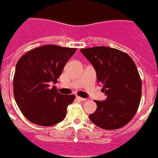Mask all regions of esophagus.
Segmentation results:
<instances>
[{"mask_svg":"<svg viewBox=\"0 0 158 158\" xmlns=\"http://www.w3.org/2000/svg\"><path fill=\"white\" fill-rule=\"evenodd\" d=\"M76 98L78 100H80V101H82V102L85 101V100H86L85 98H82V97H80V96H77Z\"/></svg>","mask_w":158,"mask_h":158,"instance_id":"1","label":"esophagus"}]
</instances>
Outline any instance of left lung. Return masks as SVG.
Masks as SVG:
<instances>
[{"label":"left lung","mask_w":158,"mask_h":158,"mask_svg":"<svg viewBox=\"0 0 158 158\" xmlns=\"http://www.w3.org/2000/svg\"><path fill=\"white\" fill-rule=\"evenodd\" d=\"M94 67L97 81L103 85L105 100H96L90 120L105 130H115L135 116L142 96V81L132 58L126 53L107 47L81 49Z\"/></svg>","instance_id":"8db88e82"}]
</instances>
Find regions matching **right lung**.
Listing matches in <instances>:
<instances>
[{
  "label": "right lung",
  "mask_w": 158,
  "mask_h": 158,
  "mask_svg": "<svg viewBox=\"0 0 158 158\" xmlns=\"http://www.w3.org/2000/svg\"><path fill=\"white\" fill-rule=\"evenodd\" d=\"M76 48L47 45L31 50L19 58L13 79L14 97L26 118L40 126H53L66 115L74 95L58 93L55 86L64 66Z\"/></svg>",
  "instance_id": "obj_1"
}]
</instances>
